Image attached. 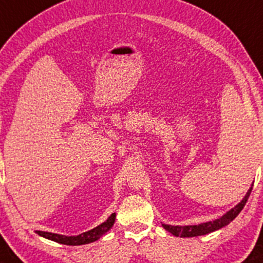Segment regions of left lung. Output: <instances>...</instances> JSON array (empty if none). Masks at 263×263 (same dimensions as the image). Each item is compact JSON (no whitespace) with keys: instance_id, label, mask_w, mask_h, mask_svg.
<instances>
[{"instance_id":"obj_1","label":"left lung","mask_w":263,"mask_h":263,"mask_svg":"<svg viewBox=\"0 0 263 263\" xmlns=\"http://www.w3.org/2000/svg\"><path fill=\"white\" fill-rule=\"evenodd\" d=\"M251 190L252 187H250V190L247 191V194L245 195L242 201L232 208L231 210L227 211L223 216H221L220 219L209 221V222L200 223V225H187V226H171V225H163V227L166 231H169L170 234H173L176 237H195V236H201V235H208L210 232L216 231V230L221 229V227L229 225L232 220L240 214L241 210L243 209V206L246 205L247 200H249Z\"/></svg>"}]
</instances>
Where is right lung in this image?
I'll use <instances>...</instances> for the list:
<instances>
[{"instance_id":"1","label":"right lung","mask_w":263,"mask_h":263,"mask_svg":"<svg viewBox=\"0 0 263 263\" xmlns=\"http://www.w3.org/2000/svg\"><path fill=\"white\" fill-rule=\"evenodd\" d=\"M116 222V212L111 214L108 217L107 221H104L103 223H100L99 226L94 227V229L89 230V231L83 232V234L78 236H64V235H58V234H52V232H44V231H36L38 235L42 236L44 238H48V240L54 241V242L63 243V245H69V246H78V245H85L90 243L97 241L98 238L102 237L105 232H108L111 229V226Z\"/></svg>"}]
</instances>
